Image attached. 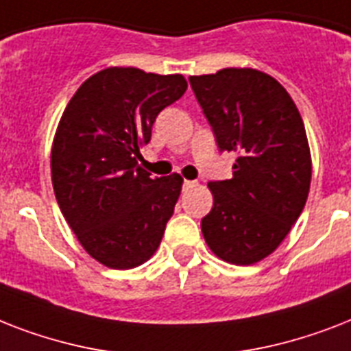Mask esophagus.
Returning <instances> with one entry per match:
<instances>
[{
    "label": "esophagus",
    "instance_id": "1",
    "mask_svg": "<svg viewBox=\"0 0 351 351\" xmlns=\"http://www.w3.org/2000/svg\"><path fill=\"white\" fill-rule=\"evenodd\" d=\"M198 182L197 180H184V187H195Z\"/></svg>",
    "mask_w": 351,
    "mask_h": 351
}]
</instances>
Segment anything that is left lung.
<instances>
[{
    "label": "left lung",
    "mask_w": 351,
    "mask_h": 351,
    "mask_svg": "<svg viewBox=\"0 0 351 351\" xmlns=\"http://www.w3.org/2000/svg\"><path fill=\"white\" fill-rule=\"evenodd\" d=\"M222 151H234L233 178L209 182L213 209L206 244L222 261L250 266L277 250L304 209L311 153L288 90L256 69L189 76Z\"/></svg>",
    "instance_id": "1"
}]
</instances>
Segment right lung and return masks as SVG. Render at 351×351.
Here are the masks:
<instances>
[{
    "label": "right lung",
    "instance_id": "right-lung-1",
    "mask_svg": "<svg viewBox=\"0 0 351 351\" xmlns=\"http://www.w3.org/2000/svg\"><path fill=\"white\" fill-rule=\"evenodd\" d=\"M186 89L182 74L107 67L80 85L60 118L54 195L82 247L104 266L131 269L158 250L184 178H151L138 158L158 112Z\"/></svg>",
    "mask_w": 351,
    "mask_h": 351
}]
</instances>
